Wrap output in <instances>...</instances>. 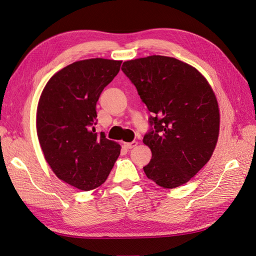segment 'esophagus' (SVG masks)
<instances>
[{
    "mask_svg": "<svg viewBox=\"0 0 256 256\" xmlns=\"http://www.w3.org/2000/svg\"><path fill=\"white\" fill-rule=\"evenodd\" d=\"M138 145V142L136 141H132V142H128V143H124V146L126 147V148L128 150H131L134 148V147H136Z\"/></svg>",
    "mask_w": 256,
    "mask_h": 256,
    "instance_id": "obj_1",
    "label": "esophagus"
}]
</instances>
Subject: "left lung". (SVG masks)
<instances>
[{"label": "left lung", "instance_id": "8db88e82", "mask_svg": "<svg viewBox=\"0 0 256 256\" xmlns=\"http://www.w3.org/2000/svg\"><path fill=\"white\" fill-rule=\"evenodd\" d=\"M152 113L143 142L152 150L146 176L173 189L189 182L210 159L219 136L220 113L210 85L194 67L168 56L124 62Z\"/></svg>", "mask_w": 256, "mask_h": 256}]
</instances>
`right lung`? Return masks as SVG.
<instances>
[{
  "mask_svg": "<svg viewBox=\"0 0 256 256\" xmlns=\"http://www.w3.org/2000/svg\"><path fill=\"white\" fill-rule=\"evenodd\" d=\"M122 60H83L46 84L37 108V136L44 159L60 180L83 191L102 184L120 145L95 132L96 104L118 74Z\"/></svg>",
  "mask_w": 256,
  "mask_h": 256,
  "instance_id": "1",
  "label": "right lung"
}]
</instances>
